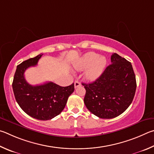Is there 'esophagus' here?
I'll return each instance as SVG.
<instances>
[{"label":"esophagus","instance_id":"obj_1","mask_svg":"<svg viewBox=\"0 0 154 154\" xmlns=\"http://www.w3.org/2000/svg\"><path fill=\"white\" fill-rule=\"evenodd\" d=\"M80 86V82L79 81H78V80H75L74 82V87L75 88H77L79 87Z\"/></svg>","mask_w":154,"mask_h":154}]
</instances>
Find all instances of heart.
I'll use <instances>...</instances> for the list:
<instances>
[{
	"mask_svg": "<svg viewBox=\"0 0 154 154\" xmlns=\"http://www.w3.org/2000/svg\"><path fill=\"white\" fill-rule=\"evenodd\" d=\"M107 60L103 56H99L94 52L85 54L75 65L79 70H86V78L89 80H95L100 76L106 66Z\"/></svg>",
	"mask_w": 154,
	"mask_h": 154,
	"instance_id": "1",
	"label": "heart"
}]
</instances>
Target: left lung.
<instances>
[{
  "label": "left lung",
  "mask_w": 154,
  "mask_h": 154,
  "mask_svg": "<svg viewBox=\"0 0 154 154\" xmlns=\"http://www.w3.org/2000/svg\"><path fill=\"white\" fill-rule=\"evenodd\" d=\"M112 64L95 82L82 83L86 89L84 102L89 111L100 118L118 116L131 104L137 82L131 63L113 53Z\"/></svg>",
  "instance_id": "left-lung-1"
}]
</instances>
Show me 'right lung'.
Wrapping results in <instances>:
<instances>
[{"instance_id":"right-lung-1","label":"right lung","mask_w":154,"mask_h":154,"mask_svg":"<svg viewBox=\"0 0 154 154\" xmlns=\"http://www.w3.org/2000/svg\"><path fill=\"white\" fill-rule=\"evenodd\" d=\"M42 54L23 61L18 65L13 78V91L16 101L24 112L40 120H51L63 111L67 99L74 92V83L61 87L52 82L32 86L24 77L29 67L35 66Z\"/></svg>"}]
</instances>
